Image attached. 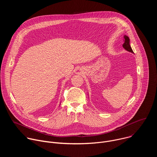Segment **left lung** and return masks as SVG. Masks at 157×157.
<instances>
[{
	"label": "left lung",
	"mask_w": 157,
	"mask_h": 157,
	"mask_svg": "<svg viewBox=\"0 0 157 157\" xmlns=\"http://www.w3.org/2000/svg\"><path fill=\"white\" fill-rule=\"evenodd\" d=\"M123 41H124V43H123V45H122V46H123V48H124L125 50H127V51H128V52H131V53H133V50H132V48H131V47H130V39H129L128 36H127V35H124Z\"/></svg>",
	"instance_id": "left-lung-1"
}]
</instances>
